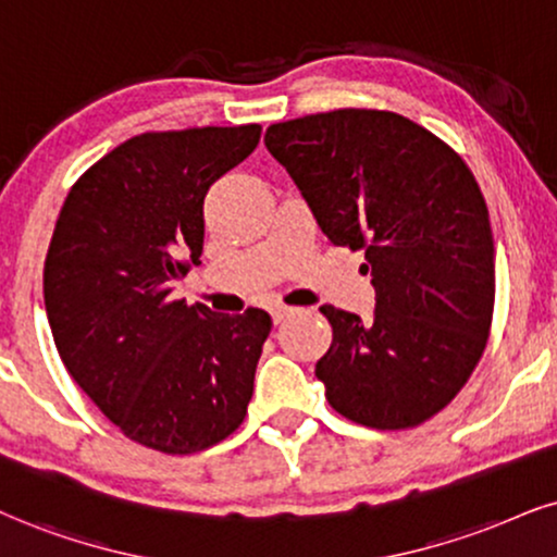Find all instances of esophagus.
Listing matches in <instances>:
<instances>
[{"label":"esophagus","instance_id":"34e87169","mask_svg":"<svg viewBox=\"0 0 557 557\" xmlns=\"http://www.w3.org/2000/svg\"><path fill=\"white\" fill-rule=\"evenodd\" d=\"M289 314H292V307H284V305L273 307V310H271V318H273V322H276V325H278V322L284 320V318H289Z\"/></svg>","mask_w":557,"mask_h":557}]
</instances>
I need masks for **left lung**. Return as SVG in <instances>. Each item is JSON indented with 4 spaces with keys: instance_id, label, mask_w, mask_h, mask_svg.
<instances>
[{
    "instance_id": "left-lung-1",
    "label": "left lung",
    "mask_w": 557,
    "mask_h": 557,
    "mask_svg": "<svg viewBox=\"0 0 557 557\" xmlns=\"http://www.w3.org/2000/svg\"><path fill=\"white\" fill-rule=\"evenodd\" d=\"M265 147L333 245L363 250L374 318L320 307L314 367L348 421L413 429L446 408L491 335L496 250L480 185L449 144L405 115L341 108L273 123Z\"/></svg>"
}]
</instances>
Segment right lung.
<instances>
[{
  "label": "right lung",
  "mask_w": 557,
  "mask_h": 557,
  "mask_svg": "<svg viewBox=\"0 0 557 557\" xmlns=\"http://www.w3.org/2000/svg\"><path fill=\"white\" fill-rule=\"evenodd\" d=\"M258 123L132 136L69 190L44 265L61 361L132 442L194 455L235 434L271 314L170 299L203 252V198Z\"/></svg>",
  "instance_id": "right-lung-1"
}]
</instances>
